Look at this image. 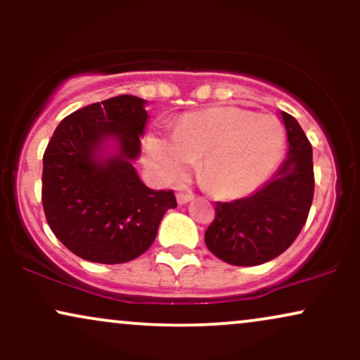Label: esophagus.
<instances>
[{"mask_svg": "<svg viewBox=\"0 0 360 360\" xmlns=\"http://www.w3.org/2000/svg\"><path fill=\"white\" fill-rule=\"evenodd\" d=\"M176 200L179 205H186L193 200V194L191 193H177Z\"/></svg>", "mask_w": 360, "mask_h": 360, "instance_id": "obj_1", "label": "esophagus"}]
</instances>
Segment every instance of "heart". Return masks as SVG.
I'll return each mask as SVG.
<instances>
[{"instance_id": "1", "label": "heart", "mask_w": 360, "mask_h": 360, "mask_svg": "<svg viewBox=\"0 0 360 360\" xmlns=\"http://www.w3.org/2000/svg\"><path fill=\"white\" fill-rule=\"evenodd\" d=\"M286 147L283 123L238 106H214L177 120L174 130L152 128L143 139L147 166L174 179L193 166L221 198L245 196L266 183Z\"/></svg>"}]
</instances>
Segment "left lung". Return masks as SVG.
I'll use <instances>...</instances> for the list:
<instances>
[{
  "label": "left lung",
  "mask_w": 360,
  "mask_h": 360,
  "mask_svg": "<svg viewBox=\"0 0 360 360\" xmlns=\"http://www.w3.org/2000/svg\"><path fill=\"white\" fill-rule=\"evenodd\" d=\"M281 118L289 147L278 172L252 196L217 203V217L205 233L210 252L232 266H259L283 254L296 240L311 208V143L296 118L284 111Z\"/></svg>",
  "instance_id": "1"
}]
</instances>
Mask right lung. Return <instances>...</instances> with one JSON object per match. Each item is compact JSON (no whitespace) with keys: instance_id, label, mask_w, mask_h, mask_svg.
<instances>
[{"instance_id":"1","label":"right lung","mask_w":360,"mask_h":360,"mask_svg":"<svg viewBox=\"0 0 360 360\" xmlns=\"http://www.w3.org/2000/svg\"><path fill=\"white\" fill-rule=\"evenodd\" d=\"M142 98L122 94L74 111L44 154L42 203L53 235L77 257L98 264L137 259L176 208L172 191L140 181L135 160L148 113Z\"/></svg>"}]
</instances>
